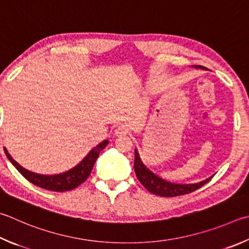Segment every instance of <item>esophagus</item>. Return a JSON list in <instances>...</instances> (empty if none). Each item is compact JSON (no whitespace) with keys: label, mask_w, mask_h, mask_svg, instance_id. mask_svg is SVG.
Segmentation results:
<instances>
[{"label":"esophagus","mask_w":249,"mask_h":249,"mask_svg":"<svg viewBox=\"0 0 249 249\" xmlns=\"http://www.w3.org/2000/svg\"><path fill=\"white\" fill-rule=\"evenodd\" d=\"M115 136H125V135L128 134V129L125 127V126H119L114 130Z\"/></svg>","instance_id":"34e87169"}]
</instances>
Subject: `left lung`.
I'll list each match as a JSON object with an SVG mask.
<instances>
[{
    "instance_id": "1",
    "label": "left lung",
    "mask_w": 249,
    "mask_h": 249,
    "mask_svg": "<svg viewBox=\"0 0 249 249\" xmlns=\"http://www.w3.org/2000/svg\"><path fill=\"white\" fill-rule=\"evenodd\" d=\"M195 67L196 69L202 70L205 69V67L202 66ZM134 169L137 178L139 179V182L143 185V187L151 194H155V195L161 197H176L185 195V194L193 193L195 192L196 189L203 186V185L209 182V180L213 178V176H211V178H207L206 180H202V182L196 184H175L166 182V180L160 178L159 176L153 174L150 170L147 169L146 166L143 165L142 160H140L137 149H135Z\"/></svg>"
}]
</instances>
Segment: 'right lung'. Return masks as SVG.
Masks as SVG:
<instances>
[{"mask_svg": "<svg viewBox=\"0 0 249 249\" xmlns=\"http://www.w3.org/2000/svg\"><path fill=\"white\" fill-rule=\"evenodd\" d=\"M107 142H109L107 140H103L101 143H99L97 147H94L86 156V158H84V160L76 165L75 168L65 172V173L56 175H42L33 173V172L26 170L18 164L10 156V153L7 152L5 148H4V151H5L7 159L12 162V164L30 183H33L36 186L41 187L43 189H48V191L67 192L78 187L80 184H83L88 178V176L91 173L94 162H96L97 158L99 157V153L107 147Z\"/></svg>", "mask_w": 249, "mask_h": 249, "instance_id": "1", "label": "right lung"}]
</instances>
